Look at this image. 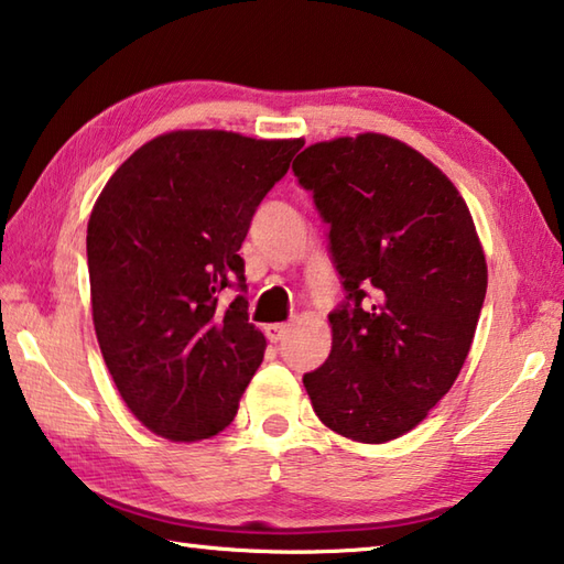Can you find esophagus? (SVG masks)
I'll return each mask as SVG.
<instances>
[{
    "mask_svg": "<svg viewBox=\"0 0 564 564\" xmlns=\"http://www.w3.org/2000/svg\"><path fill=\"white\" fill-rule=\"evenodd\" d=\"M291 333V326L289 323H271V326H265V338H269L271 343H281L285 336Z\"/></svg>",
    "mask_w": 564,
    "mask_h": 564,
    "instance_id": "1",
    "label": "esophagus"
}]
</instances>
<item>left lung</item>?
I'll use <instances>...</instances> for the list:
<instances>
[{
	"mask_svg": "<svg viewBox=\"0 0 564 564\" xmlns=\"http://www.w3.org/2000/svg\"><path fill=\"white\" fill-rule=\"evenodd\" d=\"M313 194L346 299L330 356L303 376L313 410L358 443L400 437L453 388L480 318L488 265L441 169L403 141L358 133L293 161Z\"/></svg>",
	"mask_w": 564,
	"mask_h": 564,
	"instance_id": "1",
	"label": "left lung"
}]
</instances>
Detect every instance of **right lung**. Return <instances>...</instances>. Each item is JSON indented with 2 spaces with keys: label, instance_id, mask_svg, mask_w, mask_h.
I'll return each mask as SVG.
<instances>
[{
  "label": "right lung",
  "instance_id": "add662e5",
  "mask_svg": "<svg viewBox=\"0 0 564 564\" xmlns=\"http://www.w3.org/2000/svg\"><path fill=\"white\" fill-rule=\"evenodd\" d=\"M301 139L171 131L123 161L87 228L94 330L123 403L149 431L204 441L231 423L261 366L238 256ZM239 295L220 303V291Z\"/></svg>",
  "mask_w": 564,
  "mask_h": 564
}]
</instances>
